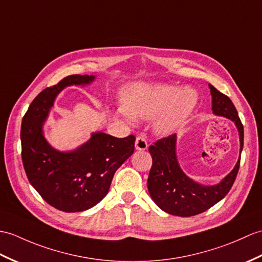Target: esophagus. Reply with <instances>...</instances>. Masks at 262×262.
<instances>
[{
  "mask_svg": "<svg viewBox=\"0 0 262 262\" xmlns=\"http://www.w3.org/2000/svg\"><path fill=\"white\" fill-rule=\"evenodd\" d=\"M148 147V144L147 141H146V138L144 136H138L135 141V148L137 150H146Z\"/></svg>",
  "mask_w": 262,
  "mask_h": 262,
  "instance_id": "34e87169",
  "label": "esophagus"
}]
</instances>
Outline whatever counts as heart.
I'll return each mask as SVG.
<instances>
[{
	"mask_svg": "<svg viewBox=\"0 0 262 262\" xmlns=\"http://www.w3.org/2000/svg\"><path fill=\"white\" fill-rule=\"evenodd\" d=\"M123 105L116 109V117L128 123L137 118L154 120V130L159 135L174 133L190 116L198 102L196 91L169 84L135 82L121 94Z\"/></svg>",
	"mask_w": 262,
	"mask_h": 262,
	"instance_id": "obj_1",
	"label": "heart"
}]
</instances>
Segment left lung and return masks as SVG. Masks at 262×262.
Listing matches in <instances>:
<instances>
[{
	"label": "left lung",
	"mask_w": 262,
	"mask_h": 262,
	"mask_svg": "<svg viewBox=\"0 0 262 262\" xmlns=\"http://www.w3.org/2000/svg\"><path fill=\"white\" fill-rule=\"evenodd\" d=\"M212 96V111L235 124L239 132L240 156L233 167L220 183L203 185L192 180L182 171L176 156V134L157 141L149 146L153 165L149 171L147 187L150 198L166 213L178 216H192L209 210L227 195L232 187L240 167L243 147V126L238 112L228 96L209 83Z\"/></svg>",
	"instance_id": "1"
}]
</instances>
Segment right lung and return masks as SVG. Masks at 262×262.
<instances>
[{"label":"right lung","instance_id":"obj_1","mask_svg":"<svg viewBox=\"0 0 262 262\" xmlns=\"http://www.w3.org/2000/svg\"><path fill=\"white\" fill-rule=\"evenodd\" d=\"M95 76L72 75L35 97L22 120V162L28 180L47 203L63 212L93 208L107 195L115 172L135 148V137L117 138L102 132L91 134L78 148L61 151L47 142L43 124L60 91L84 86Z\"/></svg>","mask_w":262,"mask_h":262}]
</instances>
